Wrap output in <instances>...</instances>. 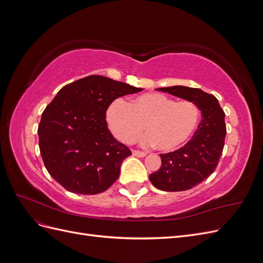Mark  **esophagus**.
Instances as JSON below:
<instances>
[{"mask_svg": "<svg viewBox=\"0 0 263 263\" xmlns=\"http://www.w3.org/2000/svg\"><path fill=\"white\" fill-rule=\"evenodd\" d=\"M132 153L135 157H139V158H144L147 155L146 153H144V151H140V150H133Z\"/></svg>", "mask_w": 263, "mask_h": 263, "instance_id": "34e87169", "label": "esophagus"}]
</instances>
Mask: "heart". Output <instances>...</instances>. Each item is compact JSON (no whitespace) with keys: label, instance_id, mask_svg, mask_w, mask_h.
Segmentation results:
<instances>
[{"label":"heart","instance_id":"obj_1","mask_svg":"<svg viewBox=\"0 0 263 263\" xmlns=\"http://www.w3.org/2000/svg\"><path fill=\"white\" fill-rule=\"evenodd\" d=\"M200 108L187 100L176 101L161 93L141 94L126 104L114 100L106 109V122L114 136L133 144L145 129L146 144L172 151L190 139L200 121Z\"/></svg>","mask_w":263,"mask_h":263}]
</instances>
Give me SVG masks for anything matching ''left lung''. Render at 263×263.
<instances>
[{
    "instance_id": "8db88e82",
    "label": "left lung",
    "mask_w": 263,
    "mask_h": 263,
    "mask_svg": "<svg viewBox=\"0 0 263 263\" xmlns=\"http://www.w3.org/2000/svg\"><path fill=\"white\" fill-rule=\"evenodd\" d=\"M157 90L193 102L202 112V121L191 140L176 151L161 154V166L149 176L154 186L161 191L190 190L216 169L225 145V113L217 99L201 89L174 85Z\"/></svg>"
}]
</instances>
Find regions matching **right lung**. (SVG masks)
<instances>
[{
	"label": "right lung",
	"mask_w": 263,
	"mask_h": 263,
	"mask_svg": "<svg viewBox=\"0 0 263 263\" xmlns=\"http://www.w3.org/2000/svg\"><path fill=\"white\" fill-rule=\"evenodd\" d=\"M142 91L103 76L69 83L45 108L38 126L39 149L50 176L72 193L92 195L118 179L132 155L107 128L106 109L114 100Z\"/></svg>",
	"instance_id": "add662e5"
}]
</instances>
